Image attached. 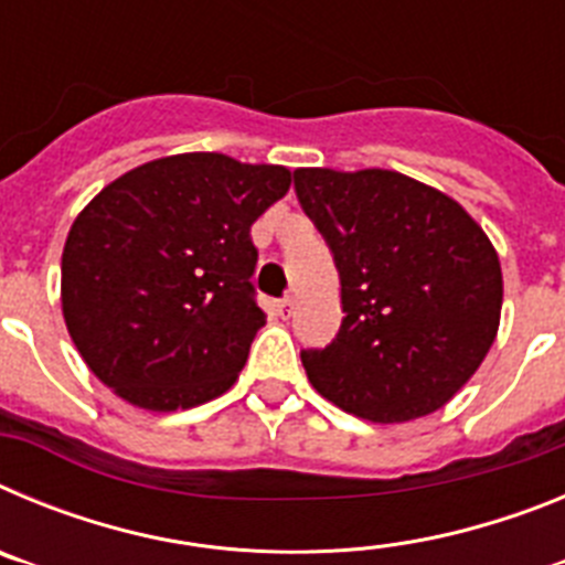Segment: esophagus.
I'll use <instances>...</instances> for the list:
<instances>
[{
	"label": "esophagus",
	"instance_id": "34e87169",
	"mask_svg": "<svg viewBox=\"0 0 565 565\" xmlns=\"http://www.w3.org/2000/svg\"><path fill=\"white\" fill-rule=\"evenodd\" d=\"M274 308H277V313H279V317H282V319H288V317H291V313H294V297L279 299V302H277V306H274Z\"/></svg>",
	"mask_w": 565,
	"mask_h": 565
}]
</instances>
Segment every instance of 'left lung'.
I'll return each instance as SVG.
<instances>
[{
  "label": "left lung",
  "mask_w": 565,
  "mask_h": 565,
  "mask_svg": "<svg viewBox=\"0 0 565 565\" xmlns=\"http://www.w3.org/2000/svg\"><path fill=\"white\" fill-rule=\"evenodd\" d=\"M326 234L342 326L302 353L313 391L373 424L441 411L498 337L503 274L492 239L450 194L393 169H294Z\"/></svg>",
  "instance_id": "1"
}]
</instances>
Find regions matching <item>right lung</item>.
I'll return each mask as SVG.
<instances>
[{
    "label": "right lung",
    "instance_id": "1",
    "mask_svg": "<svg viewBox=\"0 0 565 565\" xmlns=\"http://www.w3.org/2000/svg\"><path fill=\"white\" fill-rule=\"evenodd\" d=\"M291 169L181 152L129 169L78 212L62 252V313L84 364L149 413L189 411L237 382L266 326L252 223Z\"/></svg>",
    "mask_w": 565,
    "mask_h": 565
}]
</instances>
